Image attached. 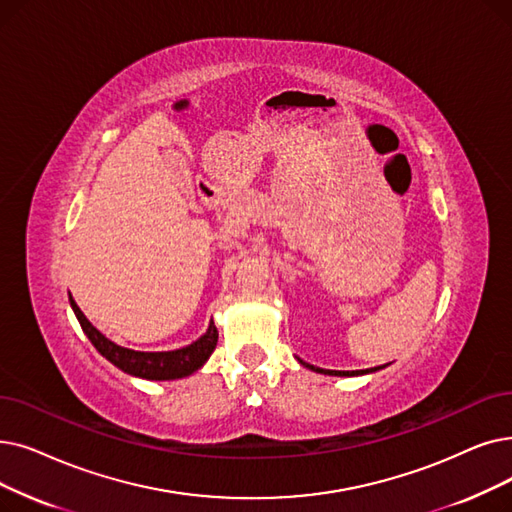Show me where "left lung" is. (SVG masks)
Masks as SVG:
<instances>
[{
	"instance_id": "1",
	"label": "left lung",
	"mask_w": 512,
	"mask_h": 512,
	"mask_svg": "<svg viewBox=\"0 0 512 512\" xmlns=\"http://www.w3.org/2000/svg\"><path fill=\"white\" fill-rule=\"evenodd\" d=\"M305 368H309V370H314V372H320V374H330V376H360V374H370V372H376V370H383L385 366H376V368H370V370H324V368H316V366H311V364H307V362H303V360H299Z\"/></svg>"
}]
</instances>
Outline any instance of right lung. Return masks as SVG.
Returning <instances> with one entry per match:
<instances>
[{"label": "right lung", "instance_id": "obj_1", "mask_svg": "<svg viewBox=\"0 0 512 512\" xmlns=\"http://www.w3.org/2000/svg\"><path fill=\"white\" fill-rule=\"evenodd\" d=\"M69 301L87 339L92 341V345L100 351V355H104V358L110 364H115L119 370L131 376H140V379H148V381L184 379V376H190L209 360V355L217 345V328L211 320L205 335L182 349H173V351L127 349L106 339L96 326H92V322L83 316V311L79 309V305L71 295H69Z\"/></svg>", "mask_w": 512, "mask_h": 512}]
</instances>
